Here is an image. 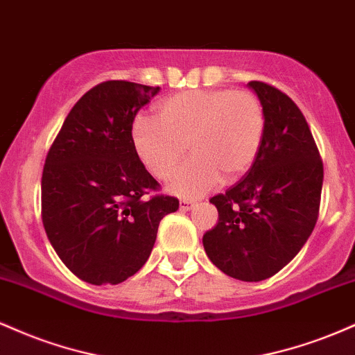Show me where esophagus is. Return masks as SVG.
I'll use <instances>...</instances> for the list:
<instances>
[{
  "instance_id": "34e87169",
  "label": "esophagus",
  "mask_w": 355,
  "mask_h": 355,
  "mask_svg": "<svg viewBox=\"0 0 355 355\" xmlns=\"http://www.w3.org/2000/svg\"><path fill=\"white\" fill-rule=\"evenodd\" d=\"M195 207L193 200H180V210H191Z\"/></svg>"
}]
</instances>
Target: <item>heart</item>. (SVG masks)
Returning <instances> with one entry per match:
<instances>
[{"mask_svg":"<svg viewBox=\"0 0 355 355\" xmlns=\"http://www.w3.org/2000/svg\"><path fill=\"white\" fill-rule=\"evenodd\" d=\"M266 133V112L247 89H189L162 100L155 120L132 126L135 152L148 172L165 178L189 145L192 158L166 182L170 193L205 195L222 182L237 180L254 165Z\"/></svg>","mask_w":355,"mask_h":355,"instance_id":"obj_1","label":"heart"}]
</instances>
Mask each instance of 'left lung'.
<instances>
[{
  "label": "left lung",
  "mask_w": 355,
  "mask_h": 355,
  "mask_svg": "<svg viewBox=\"0 0 355 355\" xmlns=\"http://www.w3.org/2000/svg\"><path fill=\"white\" fill-rule=\"evenodd\" d=\"M248 87L266 112L262 146L245 177L210 198L218 223L203 235V248L223 274L260 282L282 270L311 237L324 165L294 101L263 81Z\"/></svg>",
  "instance_id": "1"
}]
</instances>
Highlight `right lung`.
I'll return each instance as SVG.
<instances>
[{"label":"right lung","mask_w":355,"mask_h":355,"mask_svg":"<svg viewBox=\"0 0 355 355\" xmlns=\"http://www.w3.org/2000/svg\"><path fill=\"white\" fill-rule=\"evenodd\" d=\"M160 87L110 80L76 101L44 162L42 217L50 243L78 279L116 285L148 260L165 215L178 210L132 141L138 110Z\"/></svg>","instance_id":"add662e5"}]
</instances>
